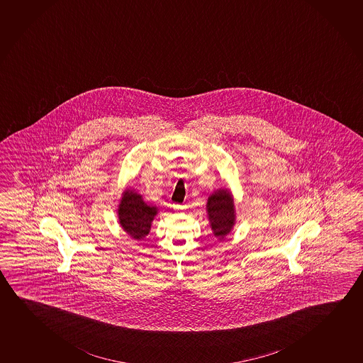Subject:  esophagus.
I'll use <instances>...</instances> for the list:
<instances>
[{
	"mask_svg": "<svg viewBox=\"0 0 363 363\" xmlns=\"http://www.w3.org/2000/svg\"><path fill=\"white\" fill-rule=\"evenodd\" d=\"M174 210H184V206L181 205H174Z\"/></svg>",
	"mask_w": 363,
	"mask_h": 363,
	"instance_id": "34e87169",
	"label": "esophagus"
}]
</instances>
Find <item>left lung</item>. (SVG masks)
Masks as SVG:
<instances>
[{
	"label": "left lung",
	"mask_w": 363,
	"mask_h": 363,
	"mask_svg": "<svg viewBox=\"0 0 363 363\" xmlns=\"http://www.w3.org/2000/svg\"><path fill=\"white\" fill-rule=\"evenodd\" d=\"M207 211L213 235L223 240V237L230 233L235 223V208L230 192L227 189H220L210 196Z\"/></svg>",
	"instance_id": "left-lung-1"
}]
</instances>
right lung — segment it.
<instances>
[{
	"label": "right lung",
	"instance_id": "1",
	"mask_svg": "<svg viewBox=\"0 0 363 363\" xmlns=\"http://www.w3.org/2000/svg\"><path fill=\"white\" fill-rule=\"evenodd\" d=\"M157 213L156 207L145 203L142 197L127 189L122 197L118 210V218L123 230L135 240L146 237L151 228L153 217Z\"/></svg>",
	"mask_w": 363,
	"mask_h": 363
}]
</instances>
